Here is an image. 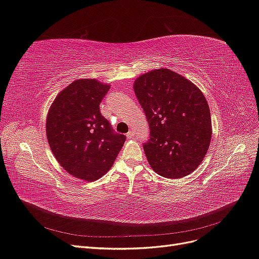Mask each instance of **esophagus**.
I'll return each mask as SVG.
<instances>
[{"label": "esophagus", "instance_id": "esophagus-1", "mask_svg": "<svg viewBox=\"0 0 259 259\" xmlns=\"http://www.w3.org/2000/svg\"><path fill=\"white\" fill-rule=\"evenodd\" d=\"M135 137H136V135H135L134 132H128L127 133V138L128 139H134Z\"/></svg>", "mask_w": 259, "mask_h": 259}]
</instances>
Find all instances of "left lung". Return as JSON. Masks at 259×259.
<instances>
[{
    "mask_svg": "<svg viewBox=\"0 0 259 259\" xmlns=\"http://www.w3.org/2000/svg\"><path fill=\"white\" fill-rule=\"evenodd\" d=\"M134 92L147 116L146 158L156 174L178 179L191 174L208 150L211 120L198 86L169 69L139 75Z\"/></svg>",
    "mask_w": 259,
    "mask_h": 259,
    "instance_id": "obj_1",
    "label": "left lung"
}]
</instances>
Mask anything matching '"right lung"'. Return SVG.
<instances>
[{
  "instance_id": "right-lung-1",
  "label": "right lung",
  "mask_w": 259,
  "mask_h": 259,
  "mask_svg": "<svg viewBox=\"0 0 259 259\" xmlns=\"http://www.w3.org/2000/svg\"><path fill=\"white\" fill-rule=\"evenodd\" d=\"M109 89L96 79L73 81L55 98L46 117V137L55 158L85 182L97 180L111 168L126 139L100 113L99 104Z\"/></svg>"
}]
</instances>
